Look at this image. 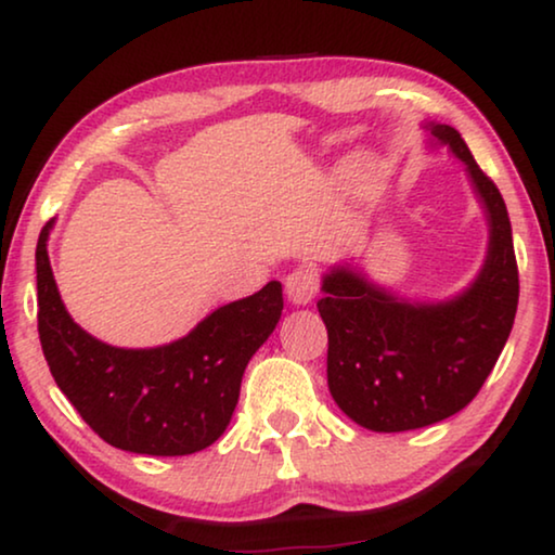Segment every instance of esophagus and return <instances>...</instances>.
I'll return each instance as SVG.
<instances>
[{"label":"esophagus","mask_w":555,"mask_h":555,"mask_svg":"<svg viewBox=\"0 0 555 555\" xmlns=\"http://www.w3.org/2000/svg\"><path fill=\"white\" fill-rule=\"evenodd\" d=\"M287 300L293 305H308L318 295V272L312 268H297L285 280Z\"/></svg>","instance_id":"obj_1"}]
</instances>
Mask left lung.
Here are the masks:
<instances>
[{
  "label": "left lung",
  "mask_w": 555,
  "mask_h": 555,
  "mask_svg": "<svg viewBox=\"0 0 555 555\" xmlns=\"http://www.w3.org/2000/svg\"><path fill=\"white\" fill-rule=\"evenodd\" d=\"M430 144L465 165L488 220V253L476 280L448 300H408L356 264L323 275L327 388L337 408L375 433H403L455 415L491 375L518 308V264L508 210L451 125L425 122Z\"/></svg>",
  "instance_id": "left-lung-1"
}]
</instances>
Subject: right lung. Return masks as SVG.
<instances>
[{"instance_id": "add662e5", "label": "right lung", "mask_w": 555, "mask_h": 555, "mask_svg": "<svg viewBox=\"0 0 555 555\" xmlns=\"http://www.w3.org/2000/svg\"><path fill=\"white\" fill-rule=\"evenodd\" d=\"M37 240V327L47 365L104 443L140 455H190L212 446L240 398L250 358L283 315V285L270 280L157 348H115L82 331L64 308L47 240Z\"/></svg>"}]
</instances>
